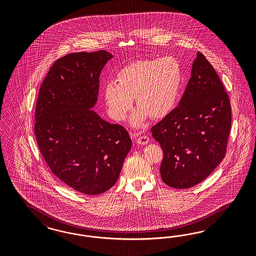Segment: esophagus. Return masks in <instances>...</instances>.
<instances>
[{"instance_id": "esophagus-1", "label": "esophagus", "mask_w": 256, "mask_h": 256, "mask_svg": "<svg viewBox=\"0 0 256 256\" xmlns=\"http://www.w3.org/2000/svg\"><path fill=\"white\" fill-rule=\"evenodd\" d=\"M135 139L140 144H146L149 142V138L146 135H138V136H136Z\"/></svg>"}]
</instances>
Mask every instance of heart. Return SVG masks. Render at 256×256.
Returning a JSON list of instances; mask_svg holds the SVG:
<instances>
[{"mask_svg": "<svg viewBox=\"0 0 256 256\" xmlns=\"http://www.w3.org/2000/svg\"><path fill=\"white\" fill-rule=\"evenodd\" d=\"M116 80H108L104 86L108 114L116 121H123L136 98L139 110L132 118L136 126L148 116L162 119L174 110L182 87L183 71L176 58L165 56L130 64L117 73Z\"/></svg>", "mask_w": 256, "mask_h": 256, "instance_id": "1", "label": "heart"}]
</instances>
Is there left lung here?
I'll return each instance as SVG.
<instances>
[{
	"label": "left lung",
	"mask_w": 256,
	"mask_h": 256,
	"mask_svg": "<svg viewBox=\"0 0 256 256\" xmlns=\"http://www.w3.org/2000/svg\"><path fill=\"white\" fill-rule=\"evenodd\" d=\"M231 123L228 94L216 70L198 52L178 106L151 128L162 148L163 182L188 188L206 178L224 158Z\"/></svg>",
	"instance_id": "obj_1"
}]
</instances>
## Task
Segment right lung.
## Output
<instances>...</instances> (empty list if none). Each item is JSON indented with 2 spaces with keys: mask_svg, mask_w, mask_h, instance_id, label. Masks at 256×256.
<instances>
[{
  "mask_svg": "<svg viewBox=\"0 0 256 256\" xmlns=\"http://www.w3.org/2000/svg\"><path fill=\"white\" fill-rule=\"evenodd\" d=\"M106 50L73 52L57 59L39 89L34 134L48 166L82 194H102L116 184L132 139L93 110Z\"/></svg>",
  "mask_w": 256,
  "mask_h": 256,
  "instance_id": "1",
  "label": "right lung"
}]
</instances>
